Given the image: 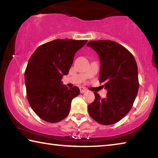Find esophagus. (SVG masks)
I'll use <instances>...</instances> for the list:
<instances>
[{
	"mask_svg": "<svg viewBox=\"0 0 158 158\" xmlns=\"http://www.w3.org/2000/svg\"><path fill=\"white\" fill-rule=\"evenodd\" d=\"M79 89H80V93H84L85 92H86V90H87L84 87H80Z\"/></svg>",
	"mask_w": 158,
	"mask_h": 158,
	"instance_id": "1",
	"label": "esophagus"
}]
</instances>
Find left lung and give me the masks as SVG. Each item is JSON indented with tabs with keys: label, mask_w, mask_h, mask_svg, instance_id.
Here are the masks:
<instances>
[{
	"label": "left lung",
	"mask_w": 158,
	"mask_h": 158,
	"mask_svg": "<svg viewBox=\"0 0 158 158\" xmlns=\"http://www.w3.org/2000/svg\"><path fill=\"white\" fill-rule=\"evenodd\" d=\"M100 59L99 81L105 84V98L94 93L95 100L88 106L93 119L102 125L114 124L126 116L132 107L139 90L138 68L133 55L116 42L90 41Z\"/></svg>",
	"instance_id": "left-lung-1"
}]
</instances>
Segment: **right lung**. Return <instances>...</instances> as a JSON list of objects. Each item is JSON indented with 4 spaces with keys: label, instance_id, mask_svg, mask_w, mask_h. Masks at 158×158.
Segmentation results:
<instances>
[{
    "label": "right lung",
    "instance_id": "obj_1",
    "mask_svg": "<svg viewBox=\"0 0 158 158\" xmlns=\"http://www.w3.org/2000/svg\"><path fill=\"white\" fill-rule=\"evenodd\" d=\"M87 40L57 39L35 51L25 71L26 95L30 106L44 121L57 123L69 113L71 102L79 89H68L61 79L68 74L75 53Z\"/></svg>",
    "mask_w": 158,
    "mask_h": 158
}]
</instances>
